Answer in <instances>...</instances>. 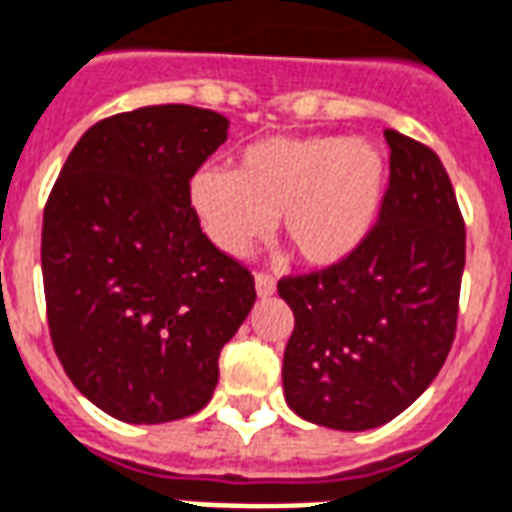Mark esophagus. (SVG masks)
I'll return each instance as SVG.
<instances>
[{
  "label": "esophagus",
  "instance_id": "esophagus-1",
  "mask_svg": "<svg viewBox=\"0 0 512 512\" xmlns=\"http://www.w3.org/2000/svg\"><path fill=\"white\" fill-rule=\"evenodd\" d=\"M256 294L259 297H270L275 294V278H272L270 272H256Z\"/></svg>",
  "mask_w": 512,
  "mask_h": 512
}]
</instances>
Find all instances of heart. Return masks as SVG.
Here are the masks:
<instances>
[{"mask_svg": "<svg viewBox=\"0 0 512 512\" xmlns=\"http://www.w3.org/2000/svg\"><path fill=\"white\" fill-rule=\"evenodd\" d=\"M386 175V156L370 140L272 137L242 153L237 169H199L191 202L226 253L242 256L278 218L288 251L326 267L367 237Z\"/></svg>", "mask_w": 512, "mask_h": 512, "instance_id": "obj_1", "label": "heart"}]
</instances>
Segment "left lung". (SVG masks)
I'll return each instance as SVG.
<instances>
[{
    "instance_id": "8db88e82",
    "label": "left lung",
    "mask_w": 512,
    "mask_h": 512,
    "mask_svg": "<svg viewBox=\"0 0 512 512\" xmlns=\"http://www.w3.org/2000/svg\"><path fill=\"white\" fill-rule=\"evenodd\" d=\"M388 186L359 248L280 278L294 310L283 391L305 421L343 432L386 424L448 359L459 318L464 218L443 161L386 129Z\"/></svg>"
}]
</instances>
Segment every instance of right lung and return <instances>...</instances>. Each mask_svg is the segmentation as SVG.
<instances>
[{
  "label": "right lung",
  "mask_w": 512,
  "mask_h": 512,
  "mask_svg": "<svg viewBox=\"0 0 512 512\" xmlns=\"http://www.w3.org/2000/svg\"><path fill=\"white\" fill-rule=\"evenodd\" d=\"M229 121L191 105L110 115L64 161L42 215L53 351L126 424L194 416L256 302L251 270L202 234L191 178Z\"/></svg>",
  "instance_id": "add662e5"
}]
</instances>
